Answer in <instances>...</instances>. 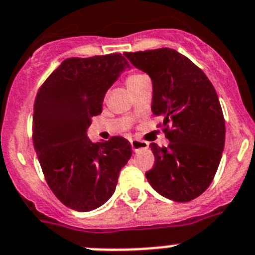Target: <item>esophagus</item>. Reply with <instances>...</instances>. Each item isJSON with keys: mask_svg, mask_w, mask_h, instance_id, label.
Wrapping results in <instances>:
<instances>
[{"mask_svg": "<svg viewBox=\"0 0 255 255\" xmlns=\"http://www.w3.org/2000/svg\"><path fill=\"white\" fill-rule=\"evenodd\" d=\"M130 146H132V150L133 151H138L141 149H147L149 147V143L143 142L140 140H130Z\"/></svg>", "mask_w": 255, "mask_h": 255, "instance_id": "obj_1", "label": "esophagus"}]
</instances>
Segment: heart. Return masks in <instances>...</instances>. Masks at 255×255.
<instances>
[{
	"mask_svg": "<svg viewBox=\"0 0 255 255\" xmlns=\"http://www.w3.org/2000/svg\"><path fill=\"white\" fill-rule=\"evenodd\" d=\"M145 79H147V75L142 74V73H129V74L127 75V78H126V85H127V87L130 90V88L136 87L137 85H140L141 82L145 81Z\"/></svg>",
	"mask_w": 255,
	"mask_h": 255,
	"instance_id": "b5f03b06",
	"label": "heart"
}]
</instances>
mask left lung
Here are the masks:
<instances>
[{
    "label": "left lung",
    "mask_w": 255,
    "mask_h": 255,
    "mask_svg": "<svg viewBox=\"0 0 255 255\" xmlns=\"http://www.w3.org/2000/svg\"><path fill=\"white\" fill-rule=\"evenodd\" d=\"M150 75L152 114L160 117L168 146L151 143L154 167L146 178L155 191L186 203L213 181L225 147L226 126L212 82L189 57L172 48L125 52Z\"/></svg>",
    "instance_id": "left-lung-1"
}]
</instances>
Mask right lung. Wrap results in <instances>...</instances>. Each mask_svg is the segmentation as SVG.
<instances>
[{"label":"right lung","mask_w":255,"mask_h":255,"mask_svg":"<svg viewBox=\"0 0 255 255\" xmlns=\"http://www.w3.org/2000/svg\"><path fill=\"white\" fill-rule=\"evenodd\" d=\"M128 66L122 54L69 57L39 87L33 143L51 191L68 208L94 210L110 199L132 155L125 137L92 142L86 130L101 114L106 91Z\"/></svg>","instance_id":"1"}]
</instances>
